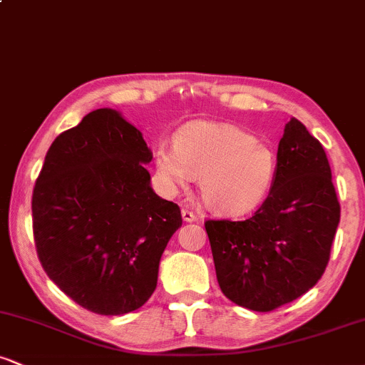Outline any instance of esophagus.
I'll return each instance as SVG.
<instances>
[{"label": "esophagus", "instance_id": "obj_1", "mask_svg": "<svg viewBox=\"0 0 365 365\" xmlns=\"http://www.w3.org/2000/svg\"><path fill=\"white\" fill-rule=\"evenodd\" d=\"M182 217H183V221H187V223H192V221L197 220L195 212L190 211V209H187V207L182 209Z\"/></svg>", "mask_w": 365, "mask_h": 365}]
</instances>
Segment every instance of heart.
Here are the masks:
<instances>
[{
    "label": "heart",
    "mask_w": 365,
    "mask_h": 365,
    "mask_svg": "<svg viewBox=\"0 0 365 365\" xmlns=\"http://www.w3.org/2000/svg\"><path fill=\"white\" fill-rule=\"evenodd\" d=\"M159 177L173 187L200 178V197L220 215H245L262 202L276 175V158L245 130L225 123L188 125L175 149L156 150Z\"/></svg>",
    "instance_id": "1"
}]
</instances>
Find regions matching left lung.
<instances>
[{
    "label": "left lung",
    "mask_w": 365,
    "mask_h": 365,
    "mask_svg": "<svg viewBox=\"0 0 365 365\" xmlns=\"http://www.w3.org/2000/svg\"><path fill=\"white\" fill-rule=\"evenodd\" d=\"M340 202L321 142L297 118L284 125L269 195L249 220H207L216 278L226 299L269 312L321 279Z\"/></svg>",
    "instance_id": "8db88e82"
}]
</instances>
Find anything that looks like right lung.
Returning <instances> with one entry per match:
<instances>
[{"mask_svg": "<svg viewBox=\"0 0 365 365\" xmlns=\"http://www.w3.org/2000/svg\"><path fill=\"white\" fill-rule=\"evenodd\" d=\"M150 159L139 130L108 108L60 133L46 154L32 192L37 257L87 311L132 312L156 290L182 212L150 188Z\"/></svg>", "mask_w": 365, "mask_h": 365, "instance_id": "1", "label": "right lung"}]
</instances>
